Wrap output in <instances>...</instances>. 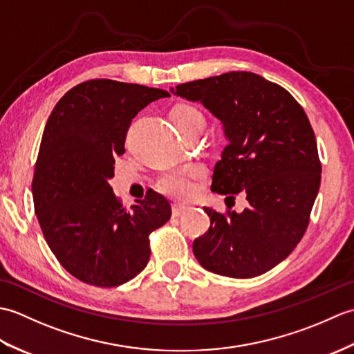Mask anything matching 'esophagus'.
Wrapping results in <instances>:
<instances>
[{
  "label": "esophagus",
  "instance_id": "esophagus-1",
  "mask_svg": "<svg viewBox=\"0 0 354 354\" xmlns=\"http://www.w3.org/2000/svg\"><path fill=\"white\" fill-rule=\"evenodd\" d=\"M187 205H183V204H173L171 205V214L175 216V217H178V216H181L184 212H187Z\"/></svg>",
  "mask_w": 354,
  "mask_h": 354
}]
</instances>
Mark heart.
Wrapping results in <instances>:
<instances>
[{
  "label": "heart",
  "instance_id": "b5f03b06",
  "mask_svg": "<svg viewBox=\"0 0 354 354\" xmlns=\"http://www.w3.org/2000/svg\"><path fill=\"white\" fill-rule=\"evenodd\" d=\"M171 118L178 127V126L202 122V120H204V115H202V112L196 106H193V104L181 103L171 111ZM201 175H202V170L196 167V165H192V167H185V169H175V170L165 171L164 175H161L160 179H158L156 185L158 189H160L162 193L169 194V196L184 199L190 196L193 192V181Z\"/></svg>",
  "mask_w": 354,
  "mask_h": 354
}]
</instances>
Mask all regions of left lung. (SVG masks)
<instances>
[{
	"label": "left lung",
	"mask_w": 354,
	"mask_h": 354,
	"mask_svg": "<svg viewBox=\"0 0 354 354\" xmlns=\"http://www.w3.org/2000/svg\"><path fill=\"white\" fill-rule=\"evenodd\" d=\"M201 102L223 124L225 146L212 192L246 196L242 213L204 207L209 230L193 242L213 274L252 278L295 250L309 227L321 184L315 132L301 104L280 85L248 71L187 82L170 89Z\"/></svg>",
	"instance_id": "8db88e82"
}]
</instances>
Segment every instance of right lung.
Here are the masks:
<instances>
[{"label":"right lung","mask_w":354,"mask_h":354,"mask_svg":"<svg viewBox=\"0 0 354 354\" xmlns=\"http://www.w3.org/2000/svg\"><path fill=\"white\" fill-rule=\"evenodd\" d=\"M170 94L111 79L86 80L56 103L45 124L32 181L35 213L59 263L77 280L115 288L150 257V232L170 219L169 201L147 192L131 209L109 179L132 118Z\"/></svg>","instance_id":"add662e5"}]
</instances>
